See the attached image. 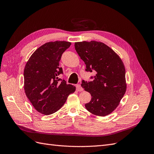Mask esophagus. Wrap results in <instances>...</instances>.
Here are the masks:
<instances>
[{
  "mask_svg": "<svg viewBox=\"0 0 154 154\" xmlns=\"http://www.w3.org/2000/svg\"><path fill=\"white\" fill-rule=\"evenodd\" d=\"M76 89L79 92H82V91H84V88L82 87V86L80 85V84H78V85H76Z\"/></svg>",
  "mask_w": 154,
  "mask_h": 154,
  "instance_id": "34e87169",
  "label": "esophagus"
}]
</instances>
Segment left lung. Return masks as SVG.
<instances>
[{
	"label": "left lung",
	"instance_id": "8db88e82",
	"mask_svg": "<svg viewBox=\"0 0 154 154\" xmlns=\"http://www.w3.org/2000/svg\"><path fill=\"white\" fill-rule=\"evenodd\" d=\"M74 46L86 70L95 72L92 81L83 80L81 84L92 97L85 107L94 115L106 116L117 107L126 92L124 64L117 54L101 42H78Z\"/></svg>",
	"mask_w": 154,
	"mask_h": 154
}]
</instances>
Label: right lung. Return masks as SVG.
<instances>
[{"label":"right lung","mask_w":154,"mask_h":154,"mask_svg":"<svg viewBox=\"0 0 154 154\" xmlns=\"http://www.w3.org/2000/svg\"><path fill=\"white\" fill-rule=\"evenodd\" d=\"M71 45L67 41L44 44L32 54L23 71V88L35 109L44 115L59 110L75 87L67 84L58 76L62 74L59 61L63 52Z\"/></svg>","instance_id":"1"}]
</instances>
